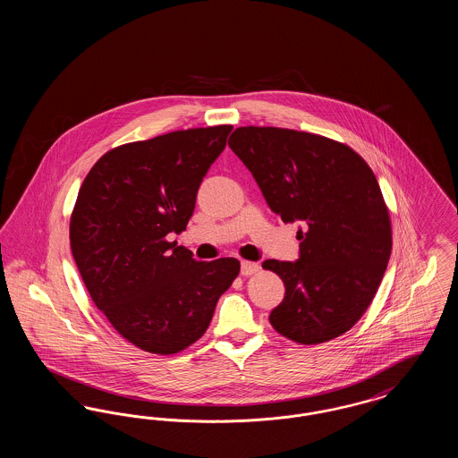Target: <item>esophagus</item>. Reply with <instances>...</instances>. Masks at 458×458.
Instances as JSON below:
<instances>
[{
	"label": "esophagus",
	"instance_id": "34e87169",
	"mask_svg": "<svg viewBox=\"0 0 458 458\" xmlns=\"http://www.w3.org/2000/svg\"><path fill=\"white\" fill-rule=\"evenodd\" d=\"M259 269H261V266L258 262L242 261V264H240V273L243 276H250V275L258 273Z\"/></svg>",
	"mask_w": 458,
	"mask_h": 458
}]
</instances>
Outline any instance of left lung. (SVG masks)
Returning <instances> with one entry per match:
<instances>
[{
	"label": "left lung",
	"mask_w": 458,
	"mask_h": 458,
	"mask_svg": "<svg viewBox=\"0 0 458 458\" xmlns=\"http://www.w3.org/2000/svg\"><path fill=\"white\" fill-rule=\"evenodd\" d=\"M228 146L284 223L301 221L299 261L267 259L284 299L269 323L301 345L347 333L368 310L392 254V221L369 165L318 133L240 127Z\"/></svg>",
	"instance_id": "8db88e82"
}]
</instances>
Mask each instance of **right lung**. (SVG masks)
I'll return each mask as SVG.
<instances>
[{
  "label": "right lung",
  "instance_id": "add662e5",
  "mask_svg": "<svg viewBox=\"0 0 458 458\" xmlns=\"http://www.w3.org/2000/svg\"><path fill=\"white\" fill-rule=\"evenodd\" d=\"M232 125L129 142L90 168L70 218V249L96 307L137 349L170 355L209 327L239 276L233 258L199 262L168 235L182 233L199 185Z\"/></svg>",
  "mask_w": 458,
  "mask_h": 458
}]
</instances>
